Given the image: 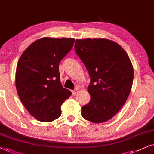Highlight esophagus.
Listing matches in <instances>:
<instances>
[{
    "mask_svg": "<svg viewBox=\"0 0 154 154\" xmlns=\"http://www.w3.org/2000/svg\"><path fill=\"white\" fill-rule=\"evenodd\" d=\"M77 93H78V89L77 88L74 89V90L72 91V94H73V96H75V95L77 94Z\"/></svg>",
    "mask_w": 154,
    "mask_h": 154,
    "instance_id": "esophagus-1",
    "label": "esophagus"
}]
</instances>
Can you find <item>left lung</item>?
<instances>
[{
  "label": "left lung",
  "mask_w": 154,
  "mask_h": 154,
  "mask_svg": "<svg viewBox=\"0 0 154 154\" xmlns=\"http://www.w3.org/2000/svg\"><path fill=\"white\" fill-rule=\"evenodd\" d=\"M74 47L91 79V100L81 108V115L92 123L109 121L131 92L134 68L129 57L121 45L107 39H78Z\"/></svg>",
  "instance_id": "1"
}]
</instances>
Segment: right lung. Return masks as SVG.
<instances>
[{
  "instance_id": "obj_1",
  "label": "right lung",
  "mask_w": 154,
  "mask_h": 154,
  "mask_svg": "<svg viewBox=\"0 0 154 154\" xmlns=\"http://www.w3.org/2000/svg\"><path fill=\"white\" fill-rule=\"evenodd\" d=\"M75 39L42 38L25 50L18 62L16 86L28 111L38 121L50 122L61 115L60 106L71 92L63 88L59 63Z\"/></svg>"
}]
</instances>
